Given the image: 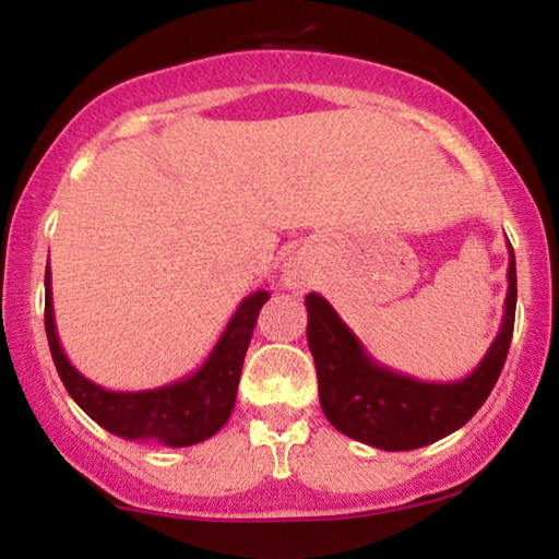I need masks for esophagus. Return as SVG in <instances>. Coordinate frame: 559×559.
Masks as SVG:
<instances>
[{
    "label": "esophagus",
    "instance_id": "esophagus-1",
    "mask_svg": "<svg viewBox=\"0 0 559 559\" xmlns=\"http://www.w3.org/2000/svg\"><path fill=\"white\" fill-rule=\"evenodd\" d=\"M287 282H293V285H300L302 282V272H300V266H287Z\"/></svg>",
    "mask_w": 559,
    "mask_h": 559
}]
</instances>
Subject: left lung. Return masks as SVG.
<instances>
[{
  "instance_id": "8db88e82",
  "label": "left lung",
  "mask_w": 559,
  "mask_h": 559,
  "mask_svg": "<svg viewBox=\"0 0 559 559\" xmlns=\"http://www.w3.org/2000/svg\"><path fill=\"white\" fill-rule=\"evenodd\" d=\"M503 320L486 356L457 381H423L381 366L323 295L305 297L308 346L328 423L364 445L417 450L461 430L488 400L507 361L516 316V259L509 243Z\"/></svg>"
}]
</instances>
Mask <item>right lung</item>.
Returning <instances> with one entry per match:
<instances>
[{
    "instance_id": "add662e5",
    "label": "right lung",
    "mask_w": 559,
    "mask_h": 559,
    "mask_svg": "<svg viewBox=\"0 0 559 559\" xmlns=\"http://www.w3.org/2000/svg\"><path fill=\"white\" fill-rule=\"evenodd\" d=\"M266 300H270L266 289L243 297L201 369L173 384L140 389V392H111L98 386L68 361L56 331L50 264L45 270V333L60 381L94 423L124 440H152L167 448H188L213 438L231 417L243 356L259 310Z\"/></svg>"
}]
</instances>
